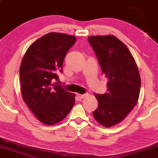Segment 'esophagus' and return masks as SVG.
Segmentation results:
<instances>
[{
    "instance_id": "34e87169",
    "label": "esophagus",
    "mask_w": 158,
    "mask_h": 158,
    "mask_svg": "<svg viewBox=\"0 0 158 158\" xmlns=\"http://www.w3.org/2000/svg\"><path fill=\"white\" fill-rule=\"evenodd\" d=\"M77 96H78L80 98H84L85 97H86L87 96H88V94H77Z\"/></svg>"
}]
</instances>
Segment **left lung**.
I'll list each match as a JSON object with an SVG mask.
<instances>
[{
  "instance_id": "8db88e82",
  "label": "left lung",
  "mask_w": 158,
  "mask_h": 158,
  "mask_svg": "<svg viewBox=\"0 0 158 158\" xmlns=\"http://www.w3.org/2000/svg\"><path fill=\"white\" fill-rule=\"evenodd\" d=\"M102 72L108 79V92L95 94L98 106L94 118L109 128L118 124L135 107L139 98L140 77L133 55L114 35L88 37Z\"/></svg>"
}]
</instances>
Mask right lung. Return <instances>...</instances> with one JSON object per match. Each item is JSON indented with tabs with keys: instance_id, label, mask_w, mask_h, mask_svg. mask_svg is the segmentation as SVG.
<instances>
[{
	"instance_id": "add662e5",
	"label": "right lung",
	"mask_w": 158,
	"mask_h": 158,
	"mask_svg": "<svg viewBox=\"0 0 158 158\" xmlns=\"http://www.w3.org/2000/svg\"><path fill=\"white\" fill-rule=\"evenodd\" d=\"M76 37L49 32L34 42L25 52L20 67L23 101L37 119L51 126L62 121L75 103V94L57 82L63 61Z\"/></svg>"
}]
</instances>
